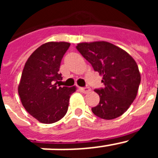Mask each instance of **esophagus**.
<instances>
[{"instance_id": "obj_1", "label": "esophagus", "mask_w": 158, "mask_h": 158, "mask_svg": "<svg viewBox=\"0 0 158 158\" xmlns=\"http://www.w3.org/2000/svg\"><path fill=\"white\" fill-rule=\"evenodd\" d=\"M80 90L84 93H87L90 92V88L89 87H85V88H80Z\"/></svg>"}]
</instances>
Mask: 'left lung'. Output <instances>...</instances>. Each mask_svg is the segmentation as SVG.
<instances>
[{"label": "left lung", "instance_id": "8db88e82", "mask_svg": "<svg viewBox=\"0 0 158 158\" xmlns=\"http://www.w3.org/2000/svg\"><path fill=\"white\" fill-rule=\"evenodd\" d=\"M76 47L103 77L104 87L94 90L100 102L92 108L93 114L107 120L122 115L136 98L140 85L136 62L127 52L108 42L81 43Z\"/></svg>", "mask_w": 158, "mask_h": 158}]
</instances>
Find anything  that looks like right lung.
<instances>
[{
  "mask_svg": "<svg viewBox=\"0 0 158 158\" xmlns=\"http://www.w3.org/2000/svg\"><path fill=\"white\" fill-rule=\"evenodd\" d=\"M70 43L49 42L37 48L24 65L18 86L26 111L43 123H53L66 114L69 97L76 87H58L63 55ZM59 86V85H58Z\"/></svg>",
  "mask_w": 158,
  "mask_h": 158,
  "instance_id": "obj_1",
  "label": "right lung"
}]
</instances>
